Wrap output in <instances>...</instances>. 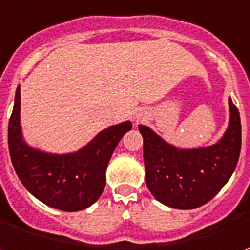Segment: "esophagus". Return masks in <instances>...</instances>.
I'll use <instances>...</instances> for the list:
<instances>
[{
	"label": "esophagus",
	"instance_id": "obj_1",
	"mask_svg": "<svg viewBox=\"0 0 250 250\" xmlns=\"http://www.w3.org/2000/svg\"><path fill=\"white\" fill-rule=\"evenodd\" d=\"M141 119V114H137V120H140Z\"/></svg>",
	"mask_w": 250,
	"mask_h": 250
}]
</instances>
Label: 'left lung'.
<instances>
[{
	"instance_id": "1",
	"label": "left lung",
	"mask_w": 250,
	"mask_h": 250,
	"mask_svg": "<svg viewBox=\"0 0 250 250\" xmlns=\"http://www.w3.org/2000/svg\"><path fill=\"white\" fill-rule=\"evenodd\" d=\"M229 125L214 146L179 149L138 125L144 138L146 188L162 204L191 210L208 203L223 189L241 154V117L229 99Z\"/></svg>"
}]
</instances>
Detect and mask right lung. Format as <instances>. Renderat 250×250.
Here are the masks:
<instances>
[{
    "instance_id": "1",
    "label": "right lung",
    "mask_w": 250,
    "mask_h": 250,
    "mask_svg": "<svg viewBox=\"0 0 250 250\" xmlns=\"http://www.w3.org/2000/svg\"><path fill=\"white\" fill-rule=\"evenodd\" d=\"M21 92L18 86L8 125V146L18 178L36 199L61 211H80L102 194L106 168L122 137L131 130L123 122L101 131L78 152L56 155L30 148L21 131Z\"/></svg>"
}]
</instances>
